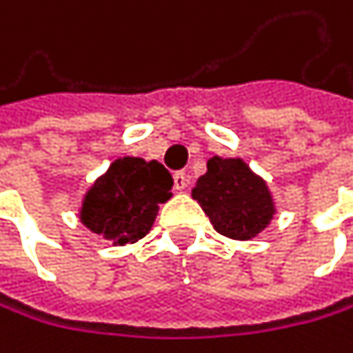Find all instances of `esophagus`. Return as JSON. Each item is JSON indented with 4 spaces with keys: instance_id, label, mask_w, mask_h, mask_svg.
Here are the masks:
<instances>
[{
    "instance_id": "1",
    "label": "esophagus",
    "mask_w": 353,
    "mask_h": 353,
    "mask_svg": "<svg viewBox=\"0 0 353 353\" xmlns=\"http://www.w3.org/2000/svg\"><path fill=\"white\" fill-rule=\"evenodd\" d=\"M186 186H188V175L184 171H175L173 173V188L175 191H184Z\"/></svg>"
}]
</instances>
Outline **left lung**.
<instances>
[{"mask_svg": "<svg viewBox=\"0 0 353 353\" xmlns=\"http://www.w3.org/2000/svg\"><path fill=\"white\" fill-rule=\"evenodd\" d=\"M206 167L208 171L193 188V199L208 214L214 230L236 241L258 236L276 214L267 182L241 158L212 156Z\"/></svg>", "mask_w": 353, "mask_h": 353, "instance_id": "8db88e82", "label": "left lung"}]
</instances>
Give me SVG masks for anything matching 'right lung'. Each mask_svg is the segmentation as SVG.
<instances>
[{
    "mask_svg": "<svg viewBox=\"0 0 353 353\" xmlns=\"http://www.w3.org/2000/svg\"><path fill=\"white\" fill-rule=\"evenodd\" d=\"M171 186V173L158 160L117 158L86 191L80 221L112 245L137 243L152 230Z\"/></svg>",
    "mask_w": 353,
    "mask_h": 353,
    "instance_id": "right-lung-1",
    "label": "right lung"
}]
</instances>
